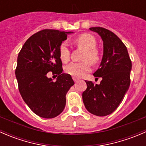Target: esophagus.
I'll list each match as a JSON object with an SVG mask.
<instances>
[{
    "mask_svg": "<svg viewBox=\"0 0 146 146\" xmlns=\"http://www.w3.org/2000/svg\"><path fill=\"white\" fill-rule=\"evenodd\" d=\"M73 80H74V82H78V79L77 78L73 77Z\"/></svg>",
    "mask_w": 146,
    "mask_h": 146,
    "instance_id": "1",
    "label": "esophagus"
}]
</instances>
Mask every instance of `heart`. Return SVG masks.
I'll return each mask as SVG.
<instances>
[{
    "label": "heart",
    "instance_id": "1",
    "mask_svg": "<svg viewBox=\"0 0 146 146\" xmlns=\"http://www.w3.org/2000/svg\"><path fill=\"white\" fill-rule=\"evenodd\" d=\"M74 44L79 48L84 49L82 62L71 63L65 67V72L75 78H80L91 69V64H96L100 60V54L95 48L97 41L95 36L90 34L84 33L79 35L73 40ZM70 50L66 44L59 47V57L63 63H67L70 60Z\"/></svg>",
    "mask_w": 146,
    "mask_h": 146
}]
</instances>
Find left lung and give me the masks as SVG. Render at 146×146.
Returning <instances> with one entry per match:
<instances>
[{"label": "left lung", "instance_id": "1", "mask_svg": "<svg viewBox=\"0 0 146 146\" xmlns=\"http://www.w3.org/2000/svg\"><path fill=\"white\" fill-rule=\"evenodd\" d=\"M90 29L99 34L103 41L102 60L93 74L102 80L99 85L85 80L87 89L82 92V100L89 112L104 117L117 110L129 90L131 61L126 46L115 34L101 27Z\"/></svg>", "mask_w": 146, "mask_h": 146}]
</instances>
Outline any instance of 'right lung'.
<instances>
[{
	"instance_id": "1",
	"label": "right lung",
	"mask_w": 146,
	"mask_h": 146,
	"mask_svg": "<svg viewBox=\"0 0 146 146\" xmlns=\"http://www.w3.org/2000/svg\"><path fill=\"white\" fill-rule=\"evenodd\" d=\"M71 32L45 29L34 34L19 52L15 76L23 100L36 115L45 119L57 117L64 110L66 95L74 85L71 76L62 73L59 47ZM58 75L54 82L47 77Z\"/></svg>"
}]
</instances>
